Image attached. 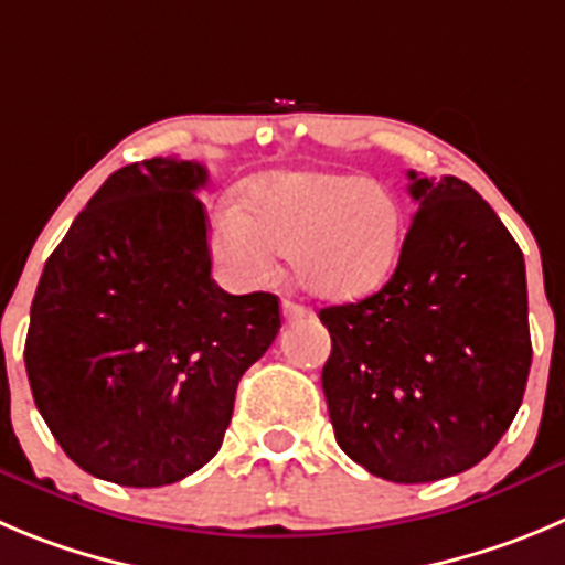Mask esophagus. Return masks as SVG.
Returning <instances> with one entry per match:
<instances>
[{
  "label": "esophagus",
  "mask_w": 565,
  "mask_h": 565,
  "mask_svg": "<svg viewBox=\"0 0 565 565\" xmlns=\"http://www.w3.org/2000/svg\"><path fill=\"white\" fill-rule=\"evenodd\" d=\"M281 315H284V320H287V323H292V320H300L303 315H307V307H300V303H295V300H284Z\"/></svg>",
  "instance_id": "esophagus-1"
}]
</instances>
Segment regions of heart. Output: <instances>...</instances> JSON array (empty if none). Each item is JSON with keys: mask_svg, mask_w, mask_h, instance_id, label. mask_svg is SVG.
<instances>
[{"mask_svg": "<svg viewBox=\"0 0 565 565\" xmlns=\"http://www.w3.org/2000/svg\"><path fill=\"white\" fill-rule=\"evenodd\" d=\"M402 234V203L384 183L334 172H270L247 183L242 209L223 203L214 211L209 242L231 281H267L273 253H281L300 287L351 300L382 287Z\"/></svg>", "mask_w": 565, "mask_h": 565, "instance_id": "b5f03b06", "label": "heart"}]
</instances>
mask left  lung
<instances>
[{"instance_id":"obj_1","label":"left lung","mask_w":565,"mask_h":565,"mask_svg":"<svg viewBox=\"0 0 565 565\" xmlns=\"http://www.w3.org/2000/svg\"><path fill=\"white\" fill-rule=\"evenodd\" d=\"M418 203L379 292L320 309L340 449L390 482L468 471L513 424L530 376L519 245L466 181L409 172Z\"/></svg>"}]
</instances>
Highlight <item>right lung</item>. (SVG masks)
Listing matches in <instances>:
<instances>
[{"instance_id": "add662e5", "label": "right lung", "mask_w": 565, "mask_h": 565, "mask_svg": "<svg viewBox=\"0 0 565 565\" xmlns=\"http://www.w3.org/2000/svg\"><path fill=\"white\" fill-rule=\"evenodd\" d=\"M198 161L116 170L46 258L24 342L35 407L72 462L161 488L223 446L242 373L281 329L270 292L211 278Z\"/></svg>"}]
</instances>
